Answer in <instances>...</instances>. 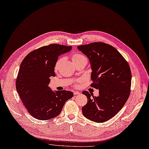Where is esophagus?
Here are the masks:
<instances>
[{
	"instance_id": "1",
	"label": "esophagus",
	"mask_w": 149,
	"mask_h": 149,
	"mask_svg": "<svg viewBox=\"0 0 149 149\" xmlns=\"http://www.w3.org/2000/svg\"><path fill=\"white\" fill-rule=\"evenodd\" d=\"M79 94H80V92H79V91H74V95H79Z\"/></svg>"
}]
</instances>
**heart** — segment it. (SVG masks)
I'll list each match as a JSON object with an SVG mask.
<instances>
[{
	"label": "heart",
	"instance_id": "obj_1",
	"mask_svg": "<svg viewBox=\"0 0 149 149\" xmlns=\"http://www.w3.org/2000/svg\"><path fill=\"white\" fill-rule=\"evenodd\" d=\"M84 58H85V57L84 56H83V55H81V54H79V53H75V54H72V57H71V59H72V62L74 63H75L77 61H79V60L83 59ZM63 59V58H60L57 60V61H56V64H55V65H54V69L55 70L58 69L59 65L60 63H61ZM75 85H77V84Z\"/></svg>",
	"mask_w": 149,
	"mask_h": 149
}]
</instances>
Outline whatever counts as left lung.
I'll use <instances>...</instances> for the list:
<instances>
[{
	"mask_svg": "<svg viewBox=\"0 0 149 149\" xmlns=\"http://www.w3.org/2000/svg\"><path fill=\"white\" fill-rule=\"evenodd\" d=\"M88 58L92 72L91 86L99 90V96L84 91L88 101L82 107L84 116L97 123L105 122L116 115L130 94L131 73L125 59L113 47L94 42L77 47Z\"/></svg>",
	"mask_w": 149,
	"mask_h": 149,
	"instance_id": "1",
	"label": "left lung"
}]
</instances>
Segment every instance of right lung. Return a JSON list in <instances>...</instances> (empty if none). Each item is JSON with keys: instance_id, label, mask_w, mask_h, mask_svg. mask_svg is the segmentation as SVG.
Masks as SVG:
<instances>
[{"instance_id": "add662e5", "label": "right lung", "mask_w": 149, "mask_h": 149, "mask_svg": "<svg viewBox=\"0 0 149 149\" xmlns=\"http://www.w3.org/2000/svg\"><path fill=\"white\" fill-rule=\"evenodd\" d=\"M72 46L51 44L29 53L21 63L16 81L18 95L27 111L38 120L56 117L65 102L72 97V91H53L48 86L54 77V65L59 55L69 52Z\"/></svg>"}]
</instances>
